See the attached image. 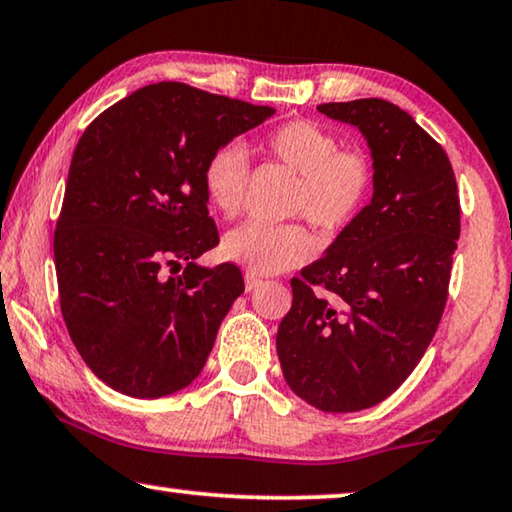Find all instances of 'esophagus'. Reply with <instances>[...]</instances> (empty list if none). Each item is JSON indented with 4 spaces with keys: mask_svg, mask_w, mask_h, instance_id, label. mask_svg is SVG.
I'll use <instances>...</instances> for the list:
<instances>
[{
    "mask_svg": "<svg viewBox=\"0 0 512 512\" xmlns=\"http://www.w3.org/2000/svg\"><path fill=\"white\" fill-rule=\"evenodd\" d=\"M243 283H246V290L250 292V290H255V287L262 285V278H257L255 273H246V276H243Z\"/></svg>",
    "mask_w": 512,
    "mask_h": 512,
    "instance_id": "esophagus-1",
    "label": "esophagus"
}]
</instances>
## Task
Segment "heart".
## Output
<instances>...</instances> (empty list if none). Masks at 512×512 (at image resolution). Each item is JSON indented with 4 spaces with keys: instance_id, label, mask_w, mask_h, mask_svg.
<instances>
[{
    "instance_id": "1",
    "label": "heart",
    "mask_w": 512,
    "mask_h": 512,
    "mask_svg": "<svg viewBox=\"0 0 512 512\" xmlns=\"http://www.w3.org/2000/svg\"><path fill=\"white\" fill-rule=\"evenodd\" d=\"M259 150L297 174L287 208L304 213L320 232L348 225L369 199L376 176L371 155L357 146H338V136L318 122H283L259 141ZM248 174V157L236 143L215 148L201 167L208 204L227 218L239 213ZM220 253L248 273L269 276L308 262L313 236L301 222H246L225 234Z\"/></svg>"
}]
</instances>
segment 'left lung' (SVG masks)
I'll return each instance as SVG.
<instances>
[{
    "instance_id": "8db88e82",
    "label": "left lung",
    "mask_w": 512,
    "mask_h": 512,
    "mask_svg": "<svg viewBox=\"0 0 512 512\" xmlns=\"http://www.w3.org/2000/svg\"><path fill=\"white\" fill-rule=\"evenodd\" d=\"M355 125L373 157V197L327 255L292 278L276 348L290 390L327 413L397 392L441 322L459 239L448 153L385 99L320 104Z\"/></svg>"
}]
</instances>
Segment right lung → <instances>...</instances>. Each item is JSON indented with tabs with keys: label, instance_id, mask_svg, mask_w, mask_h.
Returning a JSON list of instances; mask_svg holds the SVG:
<instances>
[{
	"label": "right lung",
	"instance_id": "obj_1",
	"mask_svg": "<svg viewBox=\"0 0 512 512\" xmlns=\"http://www.w3.org/2000/svg\"><path fill=\"white\" fill-rule=\"evenodd\" d=\"M271 115L162 81L83 132L55 227L57 290L76 350L115 392L160 399L204 369L243 276L232 262H194L220 243L201 167Z\"/></svg>",
	"mask_w": 512,
	"mask_h": 512
}]
</instances>
